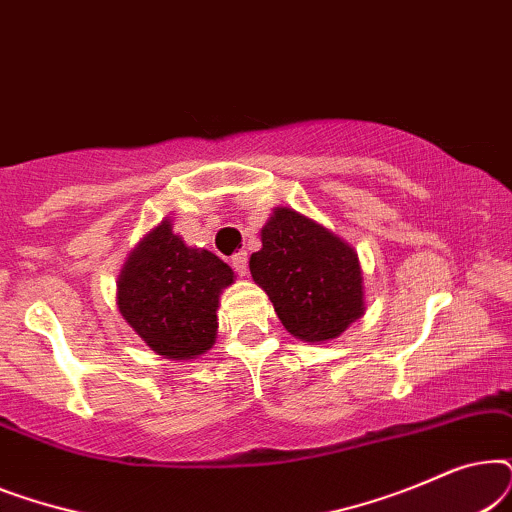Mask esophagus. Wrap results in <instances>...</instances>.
<instances>
[{
	"label": "esophagus",
	"mask_w": 512,
	"mask_h": 512,
	"mask_svg": "<svg viewBox=\"0 0 512 512\" xmlns=\"http://www.w3.org/2000/svg\"><path fill=\"white\" fill-rule=\"evenodd\" d=\"M230 263H233V270L237 272V275L240 277L247 275V268H249L247 251H237V254H233V258H230Z\"/></svg>",
	"instance_id": "obj_1"
}]
</instances>
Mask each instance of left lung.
<instances>
[{"label":"left lung","mask_w":512,"mask_h":512,"mask_svg":"<svg viewBox=\"0 0 512 512\" xmlns=\"http://www.w3.org/2000/svg\"><path fill=\"white\" fill-rule=\"evenodd\" d=\"M251 254L254 282L268 293L286 331L324 342L363 314L361 265L338 235L293 209L279 207Z\"/></svg>","instance_id":"obj_1"}]
</instances>
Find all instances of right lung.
Listing matches in <instances>:
<instances>
[{"mask_svg": "<svg viewBox=\"0 0 512 512\" xmlns=\"http://www.w3.org/2000/svg\"><path fill=\"white\" fill-rule=\"evenodd\" d=\"M233 270L207 249L186 247L163 221L132 251L118 277V310L165 359H195L214 345L219 293Z\"/></svg>", "mask_w": 512, "mask_h": 512, "instance_id": "obj_1", "label": "right lung"}]
</instances>
